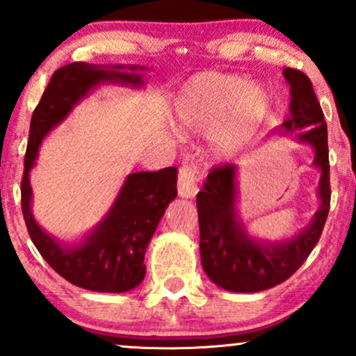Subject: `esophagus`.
Masks as SVG:
<instances>
[{
  "label": "esophagus",
  "instance_id": "esophagus-1",
  "mask_svg": "<svg viewBox=\"0 0 356 356\" xmlns=\"http://www.w3.org/2000/svg\"><path fill=\"white\" fill-rule=\"evenodd\" d=\"M197 181H199V170L194 164H184L179 169L177 177V191L181 197L192 199L197 194Z\"/></svg>",
  "mask_w": 356,
  "mask_h": 356
}]
</instances>
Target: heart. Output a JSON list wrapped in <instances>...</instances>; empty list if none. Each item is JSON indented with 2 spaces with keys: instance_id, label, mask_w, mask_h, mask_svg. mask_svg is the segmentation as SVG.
I'll use <instances>...</instances> for the list:
<instances>
[{
  "instance_id": "1",
  "label": "heart",
  "mask_w": 356,
  "mask_h": 356,
  "mask_svg": "<svg viewBox=\"0 0 356 356\" xmlns=\"http://www.w3.org/2000/svg\"><path fill=\"white\" fill-rule=\"evenodd\" d=\"M271 92L234 73H201L175 99V122L184 132L214 127L211 144L220 154L246 145L271 112Z\"/></svg>"
}]
</instances>
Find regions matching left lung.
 Wrapping results in <instances>:
<instances>
[{
    "mask_svg": "<svg viewBox=\"0 0 356 356\" xmlns=\"http://www.w3.org/2000/svg\"><path fill=\"white\" fill-rule=\"evenodd\" d=\"M289 83V117L283 122V132L309 144L314 150L313 164L321 170L318 184L320 209L306 229L281 243L252 239L236 212V169L232 164L214 167L207 174L204 189L197 194L201 261L212 283L234 293H256L283 283L320 241L330 211V161L328 127L312 80L296 68H284Z\"/></svg>",
    "mask_w": 356,
    "mask_h": 356,
    "instance_id": "8db88e82",
    "label": "left lung"
}]
</instances>
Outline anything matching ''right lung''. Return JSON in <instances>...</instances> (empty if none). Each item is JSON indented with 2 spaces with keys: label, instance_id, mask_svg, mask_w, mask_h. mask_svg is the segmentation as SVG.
<instances>
[{
  "label": "right lung",
  "instance_id": "right-lung-1",
  "mask_svg": "<svg viewBox=\"0 0 356 356\" xmlns=\"http://www.w3.org/2000/svg\"><path fill=\"white\" fill-rule=\"evenodd\" d=\"M127 67L90 65L73 61L51 75L50 83L36 105L30 124L24 172L22 179V211L28 234L50 266L79 288L99 293H125L142 283L144 256L159 220L177 195V169L165 167L157 172L127 175L115 202L99 226L75 246H63L38 226L31 214L30 170L40 144L53 127L63 122L79 102L100 83H124L140 87L138 73ZM145 70L130 65L129 70Z\"/></svg>",
  "mask_w": 356,
  "mask_h": 356
}]
</instances>
